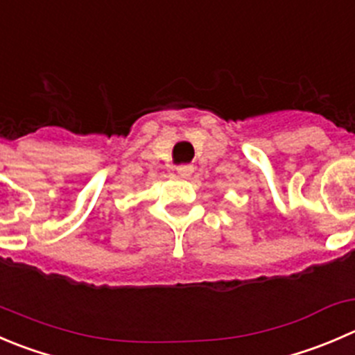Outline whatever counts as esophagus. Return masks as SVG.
Listing matches in <instances>:
<instances>
[{
    "instance_id": "esophagus-1",
    "label": "esophagus",
    "mask_w": 355,
    "mask_h": 355,
    "mask_svg": "<svg viewBox=\"0 0 355 355\" xmlns=\"http://www.w3.org/2000/svg\"><path fill=\"white\" fill-rule=\"evenodd\" d=\"M192 171H194V168H192V166H180V168H178V173H180V177H184V178L189 177Z\"/></svg>"
}]
</instances>
